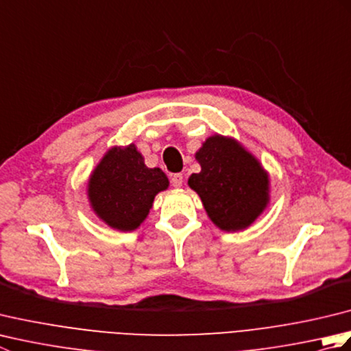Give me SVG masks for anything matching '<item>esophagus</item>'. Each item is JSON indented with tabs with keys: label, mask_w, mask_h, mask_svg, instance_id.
<instances>
[{
	"label": "esophagus",
	"mask_w": 351,
	"mask_h": 351,
	"mask_svg": "<svg viewBox=\"0 0 351 351\" xmlns=\"http://www.w3.org/2000/svg\"><path fill=\"white\" fill-rule=\"evenodd\" d=\"M170 182H171V185H173L175 189H180L181 185H182V182H184V176H182V173H175V175H171V178H170Z\"/></svg>",
	"instance_id": "34e87169"
}]
</instances>
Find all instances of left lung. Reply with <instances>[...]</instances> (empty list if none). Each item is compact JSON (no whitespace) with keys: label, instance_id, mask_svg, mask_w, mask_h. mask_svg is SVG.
<instances>
[{"label":"left lung","instance_id":"8db88e82","mask_svg":"<svg viewBox=\"0 0 351 351\" xmlns=\"http://www.w3.org/2000/svg\"><path fill=\"white\" fill-rule=\"evenodd\" d=\"M200 173L189 185L202 199L210 219L223 230H240L255 221L268 202V176L234 140L214 136L199 149Z\"/></svg>","mask_w":351,"mask_h":351}]
</instances>
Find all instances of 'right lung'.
<instances>
[{
    "instance_id": "obj_1",
    "label": "right lung",
    "mask_w": 351,
    "mask_h": 351,
    "mask_svg": "<svg viewBox=\"0 0 351 351\" xmlns=\"http://www.w3.org/2000/svg\"><path fill=\"white\" fill-rule=\"evenodd\" d=\"M167 187L164 171L146 167L143 156L131 145L106 154L88 181V199L108 226L125 232L140 226L156 193Z\"/></svg>"
}]
</instances>
